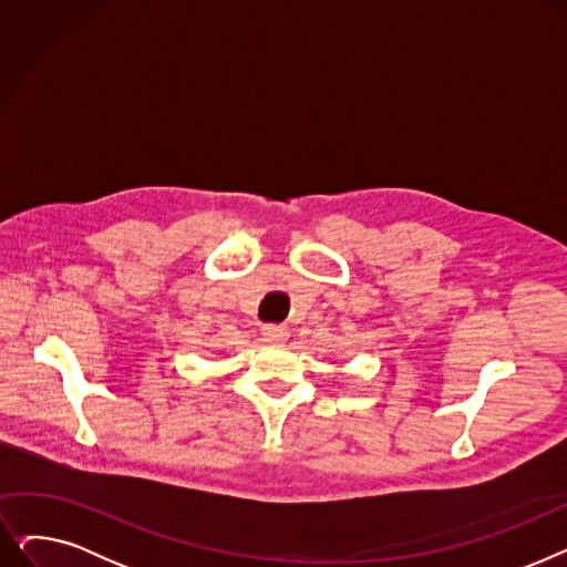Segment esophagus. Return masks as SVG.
Listing matches in <instances>:
<instances>
[{
	"label": "esophagus",
	"instance_id": "34e87169",
	"mask_svg": "<svg viewBox=\"0 0 567 567\" xmlns=\"http://www.w3.org/2000/svg\"><path fill=\"white\" fill-rule=\"evenodd\" d=\"M261 336H264V340H266L268 344H282V342H287L289 331L285 329V326L268 323V326H264V329H261Z\"/></svg>",
	"mask_w": 567,
	"mask_h": 567
}]
</instances>
